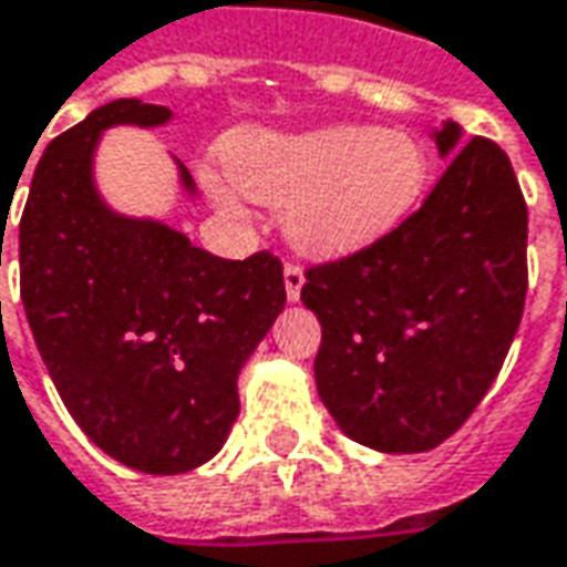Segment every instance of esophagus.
I'll use <instances>...</instances> for the list:
<instances>
[{"label": "esophagus", "instance_id": "1", "mask_svg": "<svg viewBox=\"0 0 567 567\" xmlns=\"http://www.w3.org/2000/svg\"><path fill=\"white\" fill-rule=\"evenodd\" d=\"M303 270L297 264H285V295L288 300H300V288H303Z\"/></svg>", "mask_w": 567, "mask_h": 567}]
</instances>
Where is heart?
<instances>
[{
  "label": "heart",
  "mask_w": 567,
  "mask_h": 567,
  "mask_svg": "<svg viewBox=\"0 0 567 567\" xmlns=\"http://www.w3.org/2000/svg\"><path fill=\"white\" fill-rule=\"evenodd\" d=\"M224 162L233 187L264 205H282L288 243L316 257L374 243L411 212L426 184L423 146L368 125L239 134ZM217 202L233 208L227 189L217 187Z\"/></svg>",
  "instance_id": "1"
}]
</instances>
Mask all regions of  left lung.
Wrapping results in <instances>:
<instances>
[{
	"mask_svg": "<svg viewBox=\"0 0 567 567\" xmlns=\"http://www.w3.org/2000/svg\"><path fill=\"white\" fill-rule=\"evenodd\" d=\"M433 193L393 233L307 270L300 300L322 324L316 390L352 442L383 454L442 445L476 411L516 338L528 291V208L488 137L461 144Z\"/></svg>",
	"mask_w": 567,
	"mask_h": 567,
	"instance_id": "1",
	"label": "left lung"
}]
</instances>
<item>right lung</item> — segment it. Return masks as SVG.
I'll return each mask as SVG.
<instances>
[{
  "label": "right lung",
  "instance_id": "add662e5",
  "mask_svg": "<svg viewBox=\"0 0 567 567\" xmlns=\"http://www.w3.org/2000/svg\"><path fill=\"white\" fill-rule=\"evenodd\" d=\"M168 118L134 97L97 106L45 146L21 217L23 310L63 405L97 449L150 476L189 473L224 449L239 371L285 307L270 251L224 260L104 202L101 134ZM177 174L196 199L181 162Z\"/></svg>",
  "mask_w": 567,
  "mask_h": 567
}]
</instances>
